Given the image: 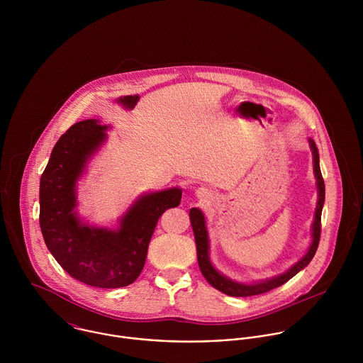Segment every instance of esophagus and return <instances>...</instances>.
<instances>
[{"label": "esophagus", "mask_w": 363, "mask_h": 363, "mask_svg": "<svg viewBox=\"0 0 363 363\" xmlns=\"http://www.w3.org/2000/svg\"><path fill=\"white\" fill-rule=\"evenodd\" d=\"M196 196L200 199V200H208V199H211V191L206 189V187H199L197 190H196Z\"/></svg>", "instance_id": "1"}]
</instances>
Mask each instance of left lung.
<instances>
[{
  "label": "left lung",
  "mask_w": 363,
  "mask_h": 363,
  "mask_svg": "<svg viewBox=\"0 0 363 363\" xmlns=\"http://www.w3.org/2000/svg\"><path fill=\"white\" fill-rule=\"evenodd\" d=\"M309 145H311V155H313V172L315 177V186H317V206L314 211V220L311 225V242L306 255L296 261L289 269L285 272L275 275L272 278H267L252 284H245V282H238L230 279L229 277L220 274L209 259V238H208L207 222L206 216L201 209L199 208H191L190 209V222L191 228L194 232V239H196V246H197V259L199 265L201 269V274L207 279L208 284L212 285L215 289L220 291L225 295L229 296H236V298H243V296H255L259 294H265L274 288H278L284 285L286 281H289L292 277H295L299 271H302L305 267L309 265L311 259L315 255V250L318 247V240H320V230H321V211L324 206V197H325V189H324V180L321 176L320 170V157H318V150L314 144V141L309 138Z\"/></svg>",
  "instance_id": "obj_1"
}]
</instances>
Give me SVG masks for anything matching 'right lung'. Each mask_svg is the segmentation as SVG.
I'll use <instances>...</instances> for the list:
<instances>
[{
	"mask_svg": "<svg viewBox=\"0 0 363 363\" xmlns=\"http://www.w3.org/2000/svg\"><path fill=\"white\" fill-rule=\"evenodd\" d=\"M110 128L95 118L71 125L54 145L40 177L39 220L48 249L72 278L96 288H121L138 278L157 219L182 200L179 187L145 193L116 228L85 222L77 209V186Z\"/></svg>",
	"mask_w": 363,
	"mask_h": 363,
	"instance_id": "1",
	"label": "right lung"
}]
</instances>
